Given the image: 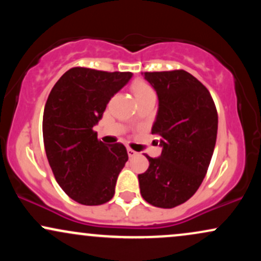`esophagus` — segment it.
<instances>
[{
    "label": "esophagus",
    "mask_w": 261,
    "mask_h": 261,
    "mask_svg": "<svg viewBox=\"0 0 261 261\" xmlns=\"http://www.w3.org/2000/svg\"><path fill=\"white\" fill-rule=\"evenodd\" d=\"M127 154H128V157L133 158V157H135V155H137V152H135L134 149H131V148H127Z\"/></svg>",
    "instance_id": "esophagus-1"
}]
</instances>
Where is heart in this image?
Masks as SVG:
<instances>
[{
	"label": "heart",
	"mask_w": 261,
	"mask_h": 261,
	"mask_svg": "<svg viewBox=\"0 0 261 261\" xmlns=\"http://www.w3.org/2000/svg\"><path fill=\"white\" fill-rule=\"evenodd\" d=\"M133 92L135 94V97H141L143 94H147V93H152V88L149 87L147 83L145 82H136L133 85Z\"/></svg>",
	"instance_id": "heart-1"
}]
</instances>
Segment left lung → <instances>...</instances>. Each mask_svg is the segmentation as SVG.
Wrapping results in <instances>:
<instances>
[{
    "label": "left lung",
    "mask_w": 261,
    "mask_h": 261,
    "mask_svg": "<svg viewBox=\"0 0 261 261\" xmlns=\"http://www.w3.org/2000/svg\"><path fill=\"white\" fill-rule=\"evenodd\" d=\"M158 97L151 133L160 137V157H147L139 174L141 195L148 203L172 208L190 199L205 178L216 145L218 116L211 94L184 70L145 72ZM157 142V143H158Z\"/></svg>",
    "instance_id": "obj_1"
}]
</instances>
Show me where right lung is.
Segmentation results:
<instances>
[{"instance_id":"add662e5","label":"right lung","mask_w":261,"mask_h":261,"mask_svg":"<svg viewBox=\"0 0 261 261\" xmlns=\"http://www.w3.org/2000/svg\"><path fill=\"white\" fill-rule=\"evenodd\" d=\"M131 77V72L73 67L62 74L47 97L43 116L47 161L62 190L82 205L109 201L128 160L122 143H103L93 127Z\"/></svg>"}]
</instances>
